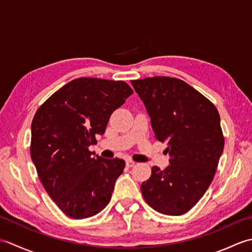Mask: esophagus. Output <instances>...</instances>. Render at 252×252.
Masks as SVG:
<instances>
[{
	"mask_svg": "<svg viewBox=\"0 0 252 252\" xmlns=\"http://www.w3.org/2000/svg\"><path fill=\"white\" fill-rule=\"evenodd\" d=\"M126 167L132 168V167H134V165H135V162H134V161H132V160H126Z\"/></svg>",
	"mask_w": 252,
	"mask_h": 252,
	"instance_id": "esophagus-1",
	"label": "esophagus"
}]
</instances>
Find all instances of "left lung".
Segmentation results:
<instances>
[{
  "label": "left lung",
  "instance_id": "obj_1",
  "mask_svg": "<svg viewBox=\"0 0 252 252\" xmlns=\"http://www.w3.org/2000/svg\"><path fill=\"white\" fill-rule=\"evenodd\" d=\"M151 117L155 137L167 143L170 165L152 168L141 186L144 199L167 216L184 215L215 178L224 148L220 115L210 100L180 79L131 81Z\"/></svg>",
  "mask_w": 252,
  "mask_h": 252
}]
</instances>
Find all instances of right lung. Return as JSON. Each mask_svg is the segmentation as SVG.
I'll use <instances>...</instances> for the list:
<instances>
[{
  "label": "right lung",
  "mask_w": 252,
  "mask_h": 252,
  "mask_svg": "<svg viewBox=\"0 0 252 252\" xmlns=\"http://www.w3.org/2000/svg\"><path fill=\"white\" fill-rule=\"evenodd\" d=\"M133 90L123 81L79 78L63 85L36 110L30 154L37 175L57 207L72 219L97 215L108 205L122 159L92 156L114 110Z\"/></svg>",
  "instance_id": "1"
}]
</instances>
